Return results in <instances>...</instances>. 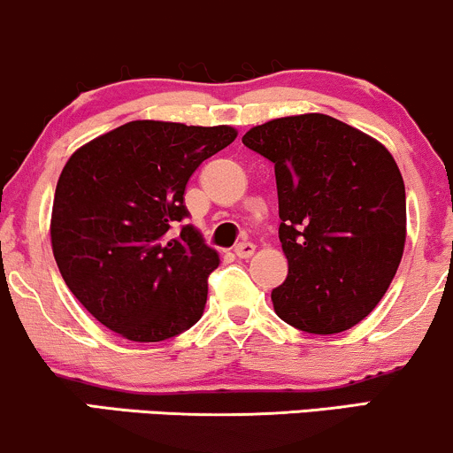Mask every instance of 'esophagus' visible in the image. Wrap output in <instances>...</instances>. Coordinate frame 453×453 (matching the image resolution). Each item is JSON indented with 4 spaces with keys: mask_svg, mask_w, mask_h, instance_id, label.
Wrapping results in <instances>:
<instances>
[{
    "mask_svg": "<svg viewBox=\"0 0 453 453\" xmlns=\"http://www.w3.org/2000/svg\"><path fill=\"white\" fill-rule=\"evenodd\" d=\"M254 250H257V246H254V243L242 242V243H237V246H235V257L237 258H250L254 254Z\"/></svg>",
    "mask_w": 453,
    "mask_h": 453,
    "instance_id": "esophagus-1",
    "label": "esophagus"
}]
</instances>
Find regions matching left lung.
<instances>
[{"instance_id": "1", "label": "left lung", "mask_w": 453, "mask_h": 453, "mask_svg": "<svg viewBox=\"0 0 453 453\" xmlns=\"http://www.w3.org/2000/svg\"><path fill=\"white\" fill-rule=\"evenodd\" d=\"M242 142L275 165L288 260V278L271 292L275 313L313 334L356 326L386 295L405 250V182L395 157L316 111L252 127Z\"/></svg>"}]
</instances>
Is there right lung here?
<instances>
[{
	"instance_id": "right-lung-1",
	"label": "right lung",
	"mask_w": 453,
	"mask_h": 453,
	"mask_svg": "<svg viewBox=\"0 0 453 453\" xmlns=\"http://www.w3.org/2000/svg\"><path fill=\"white\" fill-rule=\"evenodd\" d=\"M228 125L131 120L80 146L58 175L50 216L57 267L95 320L129 342L175 337L203 316L220 258L193 225L184 188L235 142Z\"/></svg>"
}]
</instances>
